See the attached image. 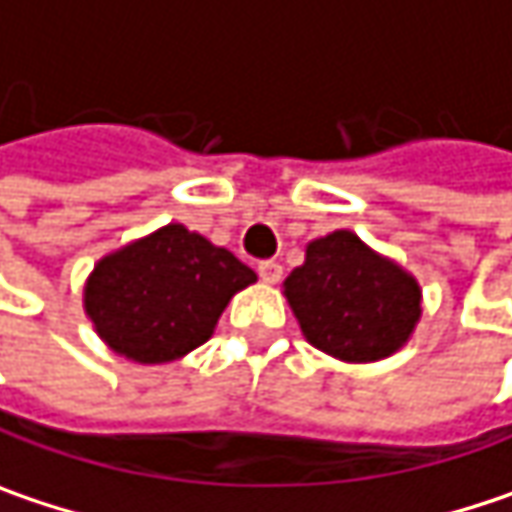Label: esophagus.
I'll return each instance as SVG.
<instances>
[{"instance_id": "obj_1", "label": "esophagus", "mask_w": 512, "mask_h": 512, "mask_svg": "<svg viewBox=\"0 0 512 512\" xmlns=\"http://www.w3.org/2000/svg\"><path fill=\"white\" fill-rule=\"evenodd\" d=\"M259 276L265 279V282H279V276H282V265L274 262V259H265V262H259Z\"/></svg>"}]
</instances>
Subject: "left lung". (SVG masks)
Instances as JSON below:
<instances>
[{
  "instance_id": "left-lung-1",
  "label": "left lung",
  "mask_w": 512,
  "mask_h": 512,
  "mask_svg": "<svg viewBox=\"0 0 512 512\" xmlns=\"http://www.w3.org/2000/svg\"><path fill=\"white\" fill-rule=\"evenodd\" d=\"M285 297L309 344L358 364L396 352L420 320L417 279L347 230L311 241Z\"/></svg>"
}]
</instances>
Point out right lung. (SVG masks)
Masks as SVG:
<instances>
[{"mask_svg":"<svg viewBox=\"0 0 512 512\" xmlns=\"http://www.w3.org/2000/svg\"><path fill=\"white\" fill-rule=\"evenodd\" d=\"M256 274L183 224L101 259L84 306L107 347L139 364L174 361L212 335L221 311Z\"/></svg>","mask_w":512,"mask_h":512,"instance_id":"add662e5","label":"right lung"}]
</instances>
